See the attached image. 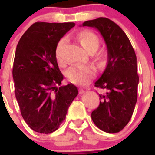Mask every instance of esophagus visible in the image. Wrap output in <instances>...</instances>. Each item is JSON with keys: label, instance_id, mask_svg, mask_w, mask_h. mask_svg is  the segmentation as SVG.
<instances>
[{"label": "esophagus", "instance_id": "obj_1", "mask_svg": "<svg viewBox=\"0 0 155 155\" xmlns=\"http://www.w3.org/2000/svg\"><path fill=\"white\" fill-rule=\"evenodd\" d=\"M84 90L83 89V88H79V94H83V93H84Z\"/></svg>", "mask_w": 155, "mask_h": 155}]
</instances>
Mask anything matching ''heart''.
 I'll list each match as a JSON object with an SVG mask.
<instances>
[{"instance_id": "obj_1", "label": "heart", "mask_w": 155, "mask_h": 155, "mask_svg": "<svg viewBox=\"0 0 155 155\" xmlns=\"http://www.w3.org/2000/svg\"><path fill=\"white\" fill-rule=\"evenodd\" d=\"M78 40L84 50L87 52H95L98 50L100 45V41L98 37L91 31H84L81 32L78 35ZM64 42V39H61L57 43L56 48V56L57 58H61V49ZM98 58L103 61L105 59L104 53H99L98 54ZM95 71L93 67L90 65H77L72 66L68 68L67 71V77L68 80L74 84L78 85H84L90 81L94 76Z\"/></svg>"}]
</instances>
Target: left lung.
Instances as JSON below:
<instances>
[{
    "label": "left lung",
    "instance_id": "obj_1",
    "mask_svg": "<svg viewBox=\"0 0 155 155\" xmlns=\"http://www.w3.org/2000/svg\"><path fill=\"white\" fill-rule=\"evenodd\" d=\"M82 26L96 28L107 47V65L94 86L106 91L91 113L94 124L106 133H118L126 127L137 100L139 77L134 48L122 28L106 18L84 21Z\"/></svg>",
    "mask_w": 155,
    "mask_h": 155
}]
</instances>
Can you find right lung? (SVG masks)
Returning a JSON list of instances; mask_svg holds the SVG:
<instances>
[{"instance_id":"obj_1","label":"right lung","mask_w":155,"mask_h":155,"mask_svg":"<svg viewBox=\"0 0 155 155\" xmlns=\"http://www.w3.org/2000/svg\"><path fill=\"white\" fill-rule=\"evenodd\" d=\"M74 25L35 22L16 47L12 71L15 97L24 120L37 133L57 130L78 94L74 84L61 86L64 76L56 57L57 43Z\"/></svg>"}]
</instances>
